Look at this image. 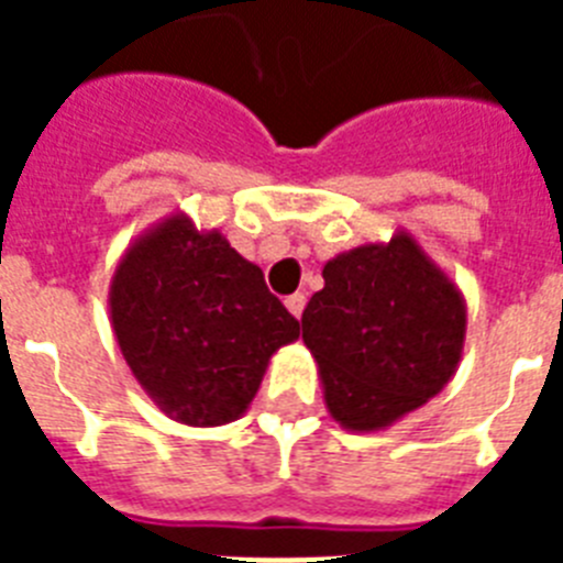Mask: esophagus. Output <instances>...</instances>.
<instances>
[{"label":"esophagus","instance_id":"34e87169","mask_svg":"<svg viewBox=\"0 0 563 563\" xmlns=\"http://www.w3.org/2000/svg\"><path fill=\"white\" fill-rule=\"evenodd\" d=\"M303 307H307V295H300V291H295V295H289V298H286V309H289V312L295 318L303 316Z\"/></svg>","mask_w":563,"mask_h":563}]
</instances>
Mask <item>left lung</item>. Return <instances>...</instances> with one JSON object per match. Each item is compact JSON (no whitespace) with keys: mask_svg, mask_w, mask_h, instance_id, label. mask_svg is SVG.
Segmentation results:
<instances>
[{"mask_svg":"<svg viewBox=\"0 0 563 563\" xmlns=\"http://www.w3.org/2000/svg\"><path fill=\"white\" fill-rule=\"evenodd\" d=\"M324 289L303 309L330 418L347 432H379L453 379L467 303L409 230L365 242L324 265Z\"/></svg>","mask_w":563,"mask_h":563,"instance_id":"obj_1","label":"left lung"}]
</instances>
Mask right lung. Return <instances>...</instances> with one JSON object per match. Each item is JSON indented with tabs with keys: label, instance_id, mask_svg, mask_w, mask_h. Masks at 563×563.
I'll return each mask as SVG.
<instances>
[{
	"label": "right lung",
	"instance_id": "obj_1",
	"mask_svg": "<svg viewBox=\"0 0 563 563\" xmlns=\"http://www.w3.org/2000/svg\"><path fill=\"white\" fill-rule=\"evenodd\" d=\"M108 307L136 383L166 418L187 427L242 418L274 353L300 335L263 268L180 210L125 247Z\"/></svg>",
	"mask_w": 563,
	"mask_h": 563
}]
</instances>
